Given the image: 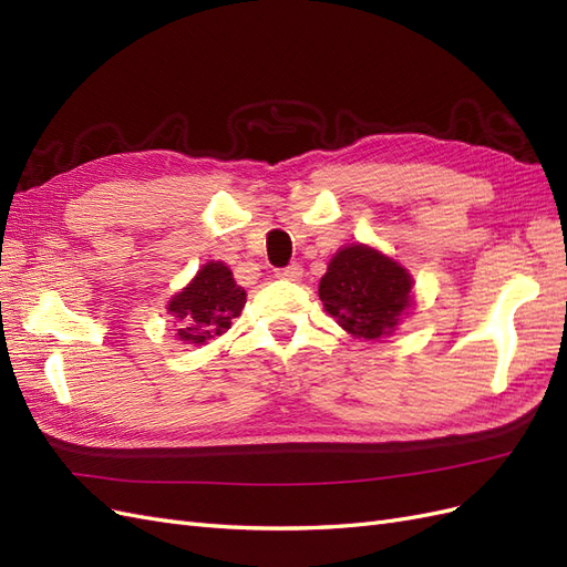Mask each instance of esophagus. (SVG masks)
Instances as JSON below:
<instances>
[{"label": "esophagus", "instance_id": "1", "mask_svg": "<svg viewBox=\"0 0 567 567\" xmlns=\"http://www.w3.org/2000/svg\"><path fill=\"white\" fill-rule=\"evenodd\" d=\"M277 277L284 281H300L302 279V267L300 265H288L277 271Z\"/></svg>", "mask_w": 567, "mask_h": 567}]
</instances>
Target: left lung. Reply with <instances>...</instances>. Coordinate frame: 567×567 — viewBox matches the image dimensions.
<instances>
[{"label":"left lung","mask_w":567,"mask_h":567,"mask_svg":"<svg viewBox=\"0 0 567 567\" xmlns=\"http://www.w3.org/2000/svg\"><path fill=\"white\" fill-rule=\"evenodd\" d=\"M409 271L364 244L340 248L319 281L323 310L354 338L379 340L398 329L411 307Z\"/></svg>","instance_id":"8db88e82"}]
</instances>
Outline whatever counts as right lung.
I'll use <instances>...</instances> for the list:
<instances>
[{
	"mask_svg": "<svg viewBox=\"0 0 567 567\" xmlns=\"http://www.w3.org/2000/svg\"><path fill=\"white\" fill-rule=\"evenodd\" d=\"M244 305L246 290L236 286L231 269L213 260L203 265L192 284L169 300L167 312L179 321V340L203 346L205 340L225 333L231 319L241 315Z\"/></svg>",
	"mask_w": 567,
	"mask_h": 567,
	"instance_id": "obj_1",
	"label": "right lung"
}]
</instances>
